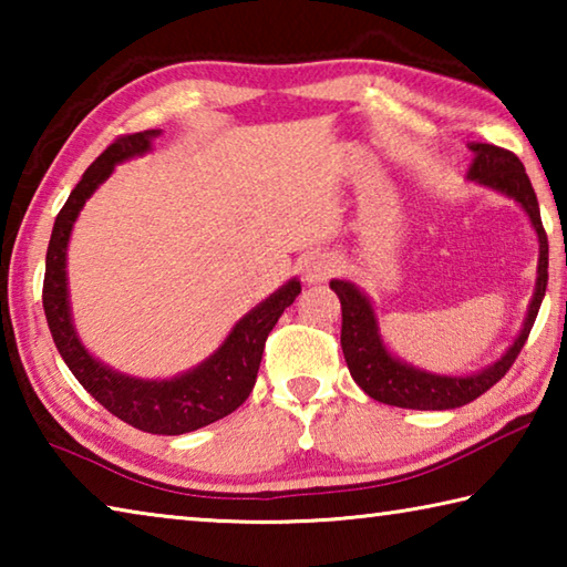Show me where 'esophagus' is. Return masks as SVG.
I'll list each match as a JSON object with an SVG mask.
<instances>
[{
  "label": "esophagus",
  "instance_id": "obj_1",
  "mask_svg": "<svg viewBox=\"0 0 567 567\" xmlns=\"http://www.w3.org/2000/svg\"><path fill=\"white\" fill-rule=\"evenodd\" d=\"M334 270H338V260L330 252H312L302 260V277L310 285L324 282L334 275Z\"/></svg>",
  "mask_w": 567,
  "mask_h": 567
}]
</instances>
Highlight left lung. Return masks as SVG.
I'll use <instances>...</instances> for the list:
<instances>
[{
  "instance_id": "1",
  "label": "left lung",
  "mask_w": 567,
  "mask_h": 567,
  "mask_svg": "<svg viewBox=\"0 0 567 567\" xmlns=\"http://www.w3.org/2000/svg\"><path fill=\"white\" fill-rule=\"evenodd\" d=\"M467 147L475 155L470 162L467 179L515 199L530 217L537 245H540L530 305H527L517 338L495 362L477 372H470V375H440V372L415 368V364L400 360L395 352H390L388 342L382 340L378 312L370 297L350 280H332L330 287L338 292L342 305L340 342L350 375L372 400L385 402V405L408 410H455L491 390L520 354L527 334L533 330L537 310H540L545 287H548V235L543 229L540 207H537L535 189L525 175L523 162L513 152L485 145V142H470Z\"/></svg>"
}]
</instances>
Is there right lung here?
Listing matches in <instances>:
<instances>
[{"label": "right lung", "mask_w": 567, "mask_h": 567, "mask_svg": "<svg viewBox=\"0 0 567 567\" xmlns=\"http://www.w3.org/2000/svg\"><path fill=\"white\" fill-rule=\"evenodd\" d=\"M159 134L162 130L124 134V137L114 140L84 172L80 185L72 189L70 199L54 219L50 247H47L42 302L47 324H50L62 360L100 405L107 408L120 420L130 422L132 427L145 430V433L182 435L205 427L215 420H223L243 405L255 388L267 334L272 332L280 315L300 295L302 285L297 277L287 280L280 290H275L260 305L245 312L209 358L195 364V368L179 372V375L162 380L124 375V372L104 364L84 348L74 328L70 280H66V247H70L74 223L84 203L112 175L114 167L132 157L147 155V152H152V142Z\"/></svg>", "instance_id": "add662e5"}]
</instances>
